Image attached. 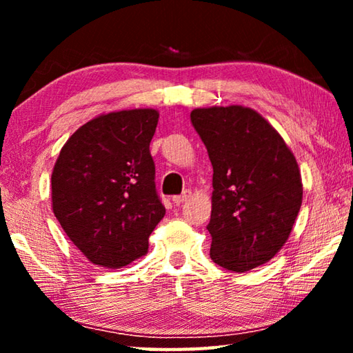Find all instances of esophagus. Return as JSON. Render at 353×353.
I'll list each match as a JSON object with an SVG mask.
<instances>
[{
	"label": "esophagus",
	"instance_id": "esophagus-1",
	"mask_svg": "<svg viewBox=\"0 0 353 353\" xmlns=\"http://www.w3.org/2000/svg\"><path fill=\"white\" fill-rule=\"evenodd\" d=\"M190 196H191V191L190 190H185L182 194L174 196V198H172V202H174L176 205H181V204H183V202L190 198Z\"/></svg>",
	"mask_w": 353,
	"mask_h": 353
}]
</instances>
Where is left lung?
Here are the masks:
<instances>
[{
  "label": "left lung",
  "instance_id": "left-lung-1",
  "mask_svg": "<svg viewBox=\"0 0 353 353\" xmlns=\"http://www.w3.org/2000/svg\"><path fill=\"white\" fill-rule=\"evenodd\" d=\"M190 117L213 166L212 260L234 272L254 270L283 248L301 210L294 154L249 107H204Z\"/></svg>",
  "mask_w": 353,
  "mask_h": 353
}]
</instances>
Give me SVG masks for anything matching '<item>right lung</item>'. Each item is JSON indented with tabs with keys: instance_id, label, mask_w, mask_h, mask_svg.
Here are the masks:
<instances>
[{
	"instance_id": "1",
	"label": "right lung",
	"mask_w": 353,
	"mask_h": 353,
	"mask_svg": "<svg viewBox=\"0 0 353 353\" xmlns=\"http://www.w3.org/2000/svg\"><path fill=\"white\" fill-rule=\"evenodd\" d=\"M159 112L119 110L83 124L51 174L52 212L88 261L118 270L146 255L165 216L149 152Z\"/></svg>"
}]
</instances>
